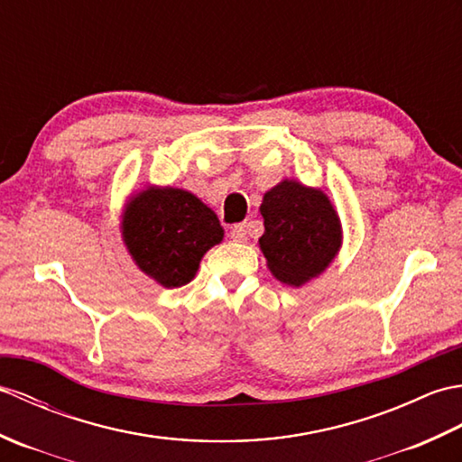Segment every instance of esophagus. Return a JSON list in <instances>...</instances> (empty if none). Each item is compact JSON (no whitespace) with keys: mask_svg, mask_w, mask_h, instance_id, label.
I'll return each instance as SVG.
<instances>
[{"mask_svg":"<svg viewBox=\"0 0 462 462\" xmlns=\"http://www.w3.org/2000/svg\"><path fill=\"white\" fill-rule=\"evenodd\" d=\"M230 238L234 242H246L248 240V228L246 224H234L230 228Z\"/></svg>","mask_w":462,"mask_h":462,"instance_id":"1","label":"esophagus"}]
</instances>
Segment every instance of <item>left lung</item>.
I'll return each instance as SVG.
<instances>
[{"mask_svg":"<svg viewBox=\"0 0 462 462\" xmlns=\"http://www.w3.org/2000/svg\"><path fill=\"white\" fill-rule=\"evenodd\" d=\"M260 214V250L272 276L286 286L301 288L326 272L339 254L341 220L321 189L283 179L263 194Z\"/></svg>","mask_w":462,"mask_h":462,"instance_id":"8db88e82","label":"left lung"}]
</instances>
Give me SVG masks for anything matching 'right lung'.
Returning <instances> with one entry per match:
<instances>
[{
  "label": "right lung",
  "instance_id": "obj_1",
  "mask_svg": "<svg viewBox=\"0 0 462 462\" xmlns=\"http://www.w3.org/2000/svg\"><path fill=\"white\" fill-rule=\"evenodd\" d=\"M121 236L136 268L172 290L196 276L204 254L222 242L224 228L196 194L146 184L125 204Z\"/></svg>",
  "mask_w": 462,
  "mask_h": 462
}]
</instances>
